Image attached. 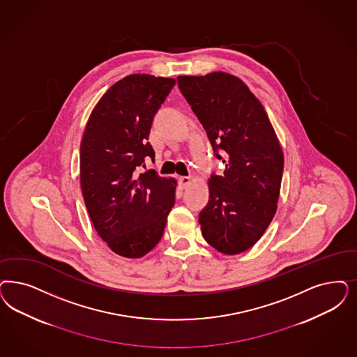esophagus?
Listing matches in <instances>:
<instances>
[{
	"mask_svg": "<svg viewBox=\"0 0 357 357\" xmlns=\"http://www.w3.org/2000/svg\"><path fill=\"white\" fill-rule=\"evenodd\" d=\"M179 182H181L182 188H185L187 185L191 183V178H190V176H181V178H179Z\"/></svg>",
	"mask_w": 357,
	"mask_h": 357,
	"instance_id": "obj_1",
	"label": "esophagus"
}]
</instances>
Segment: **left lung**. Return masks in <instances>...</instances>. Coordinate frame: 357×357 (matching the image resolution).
<instances>
[{
    "mask_svg": "<svg viewBox=\"0 0 357 357\" xmlns=\"http://www.w3.org/2000/svg\"><path fill=\"white\" fill-rule=\"evenodd\" d=\"M178 86L225 163L222 175L208 179V204L199 215L202 234L222 255L243 253L262 237L277 211L283 172L278 137L240 77L222 71L183 75Z\"/></svg>",
    "mask_w": 357,
    "mask_h": 357,
    "instance_id": "left-lung-1",
    "label": "left lung"
}]
</instances>
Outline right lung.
<instances>
[{"label": "right lung", "mask_w": 357, "mask_h": 357, "mask_svg": "<svg viewBox=\"0 0 357 357\" xmlns=\"http://www.w3.org/2000/svg\"><path fill=\"white\" fill-rule=\"evenodd\" d=\"M175 84L172 77L125 76L91 112L80 144V185L88 215L112 252L141 259L160 243L175 203L176 181L154 170L137 174L153 117ZM145 166V165H144Z\"/></svg>", "instance_id": "right-lung-1"}]
</instances>
